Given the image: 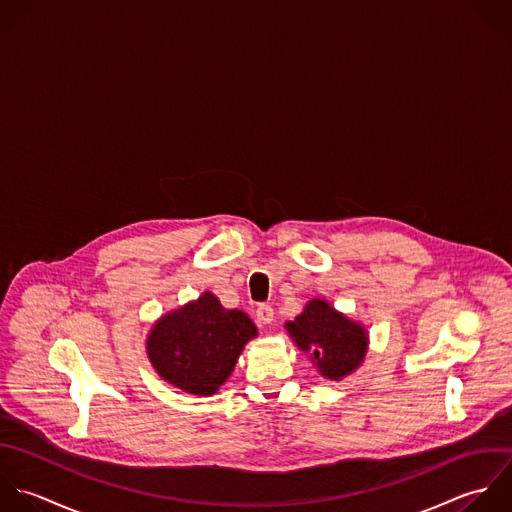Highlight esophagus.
<instances>
[{
	"instance_id": "34e87169",
	"label": "esophagus",
	"mask_w": 512,
	"mask_h": 512,
	"mask_svg": "<svg viewBox=\"0 0 512 512\" xmlns=\"http://www.w3.org/2000/svg\"><path fill=\"white\" fill-rule=\"evenodd\" d=\"M255 319L261 327L265 325H271L273 323V309L269 305H259L257 311H255Z\"/></svg>"
}]
</instances>
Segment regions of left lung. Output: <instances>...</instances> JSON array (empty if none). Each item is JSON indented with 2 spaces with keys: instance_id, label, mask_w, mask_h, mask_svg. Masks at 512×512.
<instances>
[{
  "instance_id": "8db88e82",
  "label": "left lung",
  "mask_w": 512,
  "mask_h": 512,
  "mask_svg": "<svg viewBox=\"0 0 512 512\" xmlns=\"http://www.w3.org/2000/svg\"><path fill=\"white\" fill-rule=\"evenodd\" d=\"M285 331L317 373L329 381L353 375L369 351L367 327L337 311L323 297L307 301L303 311L285 323Z\"/></svg>"
}]
</instances>
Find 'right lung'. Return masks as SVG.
Returning a JSON list of instances; mask_svg holds the SVG:
<instances>
[{
	"label": "right lung",
	"mask_w": 512,
	"mask_h": 512,
	"mask_svg": "<svg viewBox=\"0 0 512 512\" xmlns=\"http://www.w3.org/2000/svg\"><path fill=\"white\" fill-rule=\"evenodd\" d=\"M257 337L255 323L239 309H225L205 291L161 315L149 329L145 351L155 373L171 387L211 397L231 377L245 345Z\"/></svg>",
	"instance_id": "1"
}]
</instances>
